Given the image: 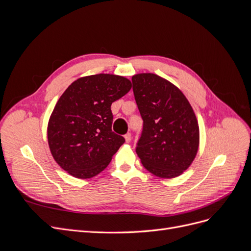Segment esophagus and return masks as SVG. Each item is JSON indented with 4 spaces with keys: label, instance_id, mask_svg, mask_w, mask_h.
I'll return each mask as SVG.
<instances>
[{
    "label": "esophagus",
    "instance_id": "obj_1",
    "mask_svg": "<svg viewBox=\"0 0 251 251\" xmlns=\"http://www.w3.org/2000/svg\"><path fill=\"white\" fill-rule=\"evenodd\" d=\"M125 139H126V142H131V140H132V135L130 134V133H127V134H126L125 135Z\"/></svg>",
    "mask_w": 251,
    "mask_h": 251
}]
</instances>
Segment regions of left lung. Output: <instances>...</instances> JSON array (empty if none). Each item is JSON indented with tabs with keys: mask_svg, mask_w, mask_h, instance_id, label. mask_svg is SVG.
Instances as JSON below:
<instances>
[{
	"mask_svg": "<svg viewBox=\"0 0 251 251\" xmlns=\"http://www.w3.org/2000/svg\"><path fill=\"white\" fill-rule=\"evenodd\" d=\"M143 128L136 147L142 165L157 177H178L192 164L199 148L198 120L184 94L153 73L132 77Z\"/></svg>",
	"mask_w": 251,
	"mask_h": 251,
	"instance_id": "left-lung-1",
	"label": "left lung"
}]
</instances>
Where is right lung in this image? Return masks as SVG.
Segmentation results:
<instances>
[{"mask_svg":"<svg viewBox=\"0 0 251 251\" xmlns=\"http://www.w3.org/2000/svg\"><path fill=\"white\" fill-rule=\"evenodd\" d=\"M132 88L127 78L95 74L73 81L59 97L48 123V143L56 163L71 176L102 172L125 138L112 131V102Z\"/></svg>","mask_w":251,"mask_h":251,"instance_id":"right-lung-1","label":"right lung"}]
</instances>
